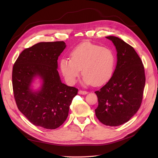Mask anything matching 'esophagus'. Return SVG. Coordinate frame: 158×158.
Instances as JSON below:
<instances>
[{
	"label": "esophagus",
	"mask_w": 158,
	"mask_h": 158,
	"mask_svg": "<svg viewBox=\"0 0 158 158\" xmlns=\"http://www.w3.org/2000/svg\"><path fill=\"white\" fill-rule=\"evenodd\" d=\"M87 94H88V92H85V91H82V90L79 91V94H80V95H86Z\"/></svg>",
	"instance_id": "obj_1"
}]
</instances>
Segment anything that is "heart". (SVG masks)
<instances>
[{"label": "heart", "mask_w": 158, "mask_h": 158, "mask_svg": "<svg viewBox=\"0 0 158 158\" xmlns=\"http://www.w3.org/2000/svg\"><path fill=\"white\" fill-rule=\"evenodd\" d=\"M70 57V60L61 59L60 66L66 81L70 85L75 84L81 71L84 75L82 82L86 86L102 85L113 76L116 57L109 48L86 41L73 49Z\"/></svg>", "instance_id": "b5f03b06"}]
</instances>
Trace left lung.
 I'll list each match as a JSON object with an SVG mask.
<instances>
[{"instance_id": "1", "label": "left lung", "mask_w": 158, "mask_h": 158, "mask_svg": "<svg viewBox=\"0 0 158 158\" xmlns=\"http://www.w3.org/2000/svg\"><path fill=\"white\" fill-rule=\"evenodd\" d=\"M117 50V63L112 77L98 91V120L106 126H118L128 122L142 104L145 84L144 66L134 48L122 39L106 37Z\"/></svg>"}]
</instances>
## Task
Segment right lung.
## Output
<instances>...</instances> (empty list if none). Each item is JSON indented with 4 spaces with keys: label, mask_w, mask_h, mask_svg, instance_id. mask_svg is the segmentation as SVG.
I'll use <instances>...</instances> for the list:
<instances>
[{
    "label": "right lung",
    "mask_w": 158,
    "mask_h": 158,
    "mask_svg": "<svg viewBox=\"0 0 158 158\" xmlns=\"http://www.w3.org/2000/svg\"><path fill=\"white\" fill-rule=\"evenodd\" d=\"M64 41L40 42L21 52L13 68L15 101L20 111L33 125L47 129L59 127L68 117L70 106L78 89L61 81L58 57L66 47ZM36 78L37 90L32 88Z\"/></svg>",
    "instance_id": "add662e5"
}]
</instances>
